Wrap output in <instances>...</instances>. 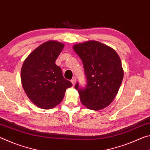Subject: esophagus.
<instances>
[{
  "mask_svg": "<svg viewBox=\"0 0 150 150\" xmlns=\"http://www.w3.org/2000/svg\"><path fill=\"white\" fill-rule=\"evenodd\" d=\"M76 78H73L72 80H71V82L72 83L73 86H74V84H76Z\"/></svg>",
  "mask_w": 150,
  "mask_h": 150,
  "instance_id": "1",
  "label": "esophagus"
}]
</instances>
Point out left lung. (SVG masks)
<instances>
[{
  "mask_svg": "<svg viewBox=\"0 0 150 150\" xmlns=\"http://www.w3.org/2000/svg\"><path fill=\"white\" fill-rule=\"evenodd\" d=\"M74 50L84 65L87 84L75 85L82 104L92 110H100L111 104L124 77L120 56L114 49L100 42L90 40L74 45Z\"/></svg>",
  "mask_w": 150,
  "mask_h": 150,
  "instance_id": "obj_1",
  "label": "left lung"
}]
</instances>
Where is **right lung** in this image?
I'll use <instances>...</instances> for the list:
<instances>
[{
	"label": "right lung",
	"instance_id": "1",
	"mask_svg": "<svg viewBox=\"0 0 150 150\" xmlns=\"http://www.w3.org/2000/svg\"><path fill=\"white\" fill-rule=\"evenodd\" d=\"M64 46L60 42H46L28 55L22 66L23 89L30 101L40 108L51 109L60 104L66 89L72 86L55 64Z\"/></svg>",
	"mask_w": 150,
	"mask_h": 150
}]
</instances>
